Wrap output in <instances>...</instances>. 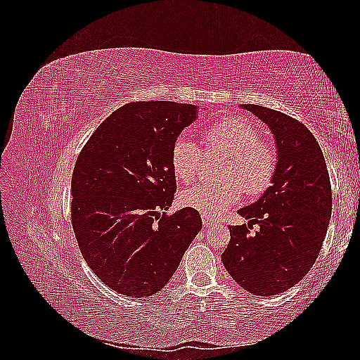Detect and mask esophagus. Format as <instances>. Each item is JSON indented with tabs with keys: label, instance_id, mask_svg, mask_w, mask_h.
Masks as SVG:
<instances>
[{
	"label": "esophagus",
	"instance_id": "obj_1",
	"mask_svg": "<svg viewBox=\"0 0 360 360\" xmlns=\"http://www.w3.org/2000/svg\"><path fill=\"white\" fill-rule=\"evenodd\" d=\"M202 224H204V226H212V225L216 224V221H213L212 217H209V216L202 214Z\"/></svg>",
	"mask_w": 360,
	"mask_h": 360
}]
</instances>
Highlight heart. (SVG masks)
Wrapping results in <instances>:
<instances>
[{
	"mask_svg": "<svg viewBox=\"0 0 360 360\" xmlns=\"http://www.w3.org/2000/svg\"><path fill=\"white\" fill-rule=\"evenodd\" d=\"M207 155H225L217 183H200L180 193L181 205L205 216H219L242 200L243 191L250 198L263 195L274 183L276 151L259 130L240 117L216 120L202 130ZM202 150L188 135H179L171 146L169 162L177 181L188 184L198 176Z\"/></svg>",
	"mask_w": 360,
	"mask_h": 360,
	"instance_id": "1",
	"label": "heart"
}]
</instances>
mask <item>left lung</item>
<instances>
[{"label": "left lung", "mask_w": 360, "mask_h": 360, "mask_svg": "<svg viewBox=\"0 0 360 360\" xmlns=\"http://www.w3.org/2000/svg\"><path fill=\"white\" fill-rule=\"evenodd\" d=\"M275 135L278 167L271 186L238 210L248 225L230 228L222 263L254 296H275L304 278L317 259L332 214L328 167L309 129L281 111L242 105ZM252 224L260 228L255 233Z\"/></svg>", "instance_id": "8db88e82"}]
</instances>
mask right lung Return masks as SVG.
I'll return each mask as SVG.
<instances>
[{
  "label": "right lung",
  "mask_w": 360,
  "mask_h": 360,
  "mask_svg": "<svg viewBox=\"0 0 360 360\" xmlns=\"http://www.w3.org/2000/svg\"><path fill=\"white\" fill-rule=\"evenodd\" d=\"M195 105L134 102L94 130L72 174V226L86 264L126 297L160 291L201 230L197 210L167 214L177 191L171 146Z\"/></svg>",
  "instance_id": "obj_1"
}]
</instances>
